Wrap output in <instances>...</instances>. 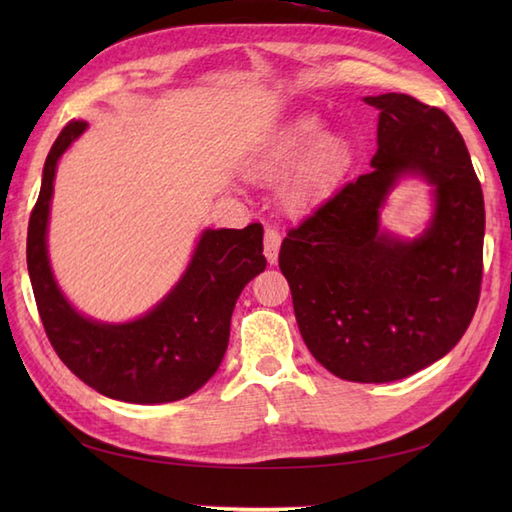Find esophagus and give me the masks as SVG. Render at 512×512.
<instances>
[{"instance_id":"34e87169","label":"esophagus","mask_w":512,"mask_h":512,"mask_svg":"<svg viewBox=\"0 0 512 512\" xmlns=\"http://www.w3.org/2000/svg\"><path fill=\"white\" fill-rule=\"evenodd\" d=\"M279 246H281V235L277 228H266L264 233V255L268 259V264H277L279 259Z\"/></svg>"}]
</instances>
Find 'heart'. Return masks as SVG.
Here are the masks:
<instances>
[{
	"instance_id": "obj_1",
	"label": "heart",
	"mask_w": 512,
	"mask_h": 512,
	"mask_svg": "<svg viewBox=\"0 0 512 512\" xmlns=\"http://www.w3.org/2000/svg\"><path fill=\"white\" fill-rule=\"evenodd\" d=\"M347 160V145L339 136H325L319 116L303 114L275 127L248 151L242 171L255 182H277L292 176L286 184V198L301 204L328 187Z\"/></svg>"
}]
</instances>
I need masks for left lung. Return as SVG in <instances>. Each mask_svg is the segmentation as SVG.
Instances as JSON below:
<instances>
[{"mask_svg": "<svg viewBox=\"0 0 512 512\" xmlns=\"http://www.w3.org/2000/svg\"><path fill=\"white\" fill-rule=\"evenodd\" d=\"M378 110L365 176L323 202L279 250L299 332L317 361L352 383H391L449 354L480 299L484 195L451 118L407 94L365 96ZM430 187L413 238L382 224L402 179Z\"/></svg>", "mask_w": 512, "mask_h": 512, "instance_id": "8db88e82", "label": "left lung"}]
</instances>
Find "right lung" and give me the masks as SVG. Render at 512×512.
I'll use <instances>...</instances> for the list:
<instances>
[{
	"label": "right lung",
	"instance_id": "add662e5",
	"mask_svg": "<svg viewBox=\"0 0 512 512\" xmlns=\"http://www.w3.org/2000/svg\"><path fill=\"white\" fill-rule=\"evenodd\" d=\"M85 129L72 121L54 140L30 215L26 259L39 317L61 361L99 394L134 405L182 400L222 363L235 301L266 268L264 228H204L184 273L154 308L121 323L88 317L63 295L48 255L54 176Z\"/></svg>",
	"mask_w": 512,
	"mask_h": 512
}]
</instances>
